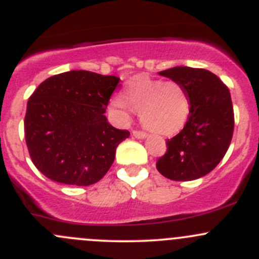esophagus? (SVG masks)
I'll return each instance as SVG.
<instances>
[{"instance_id": "34e87169", "label": "esophagus", "mask_w": 259, "mask_h": 259, "mask_svg": "<svg viewBox=\"0 0 259 259\" xmlns=\"http://www.w3.org/2000/svg\"><path fill=\"white\" fill-rule=\"evenodd\" d=\"M133 135H134L135 138H138V139H145V138L148 137L146 133L140 132V130H133Z\"/></svg>"}]
</instances>
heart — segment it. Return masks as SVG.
Instances as JSON below:
<instances>
[{"label": "heart", "mask_w": 259, "mask_h": 259, "mask_svg": "<svg viewBox=\"0 0 259 259\" xmlns=\"http://www.w3.org/2000/svg\"><path fill=\"white\" fill-rule=\"evenodd\" d=\"M110 105L122 120L137 111L146 129L161 135L178 133L190 113L189 96L179 82L148 76L130 80L124 96H115Z\"/></svg>", "instance_id": "obj_1"}]
</instances>
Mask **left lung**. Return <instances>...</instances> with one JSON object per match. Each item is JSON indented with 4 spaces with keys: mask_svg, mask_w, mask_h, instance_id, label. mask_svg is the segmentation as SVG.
Segmentation results:
<instances>
[{
    "mask_svg": "<svg viewBox=\"0 0 259 259\" xmlns=\"http://www.w3.org/2000/svg\"><path fill=\"white\" fill-rule=\"evenodd\" d=\"M159 75L185 89L190 113L182 132L168 139L166 153L158 159L156 169L177 182L202 178L218 165L231 144L234 129L231 93L217 75L204 69L176 66Z\"/></svg>",
    "mask_w": 259,
    "mask_h": 259,
    "instance_id": "8db88e82",
    "label": "left lung"
}]
</instances>
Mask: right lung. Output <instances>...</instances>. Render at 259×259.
I'll return each mask as SVG.
<instances>
[{"instance_id":"1","label":"right lung","mask_w":259,"mask_h":259,"mask_svg":"<svg viewBox=\"0 0 259 259\" xmlns=\"http://www.w3.org/2000/svg\"><path fill=\"white\" fill-rule=\"evenodd\" d=\"M116 76L72 70L49 77L27 101L25 138L31 160L49 179L91 185L113 165L117 145L129 138L104 115Z\"/></svg>"}]
</instances>
